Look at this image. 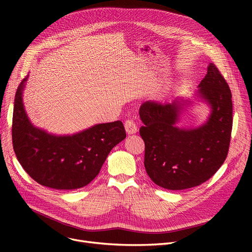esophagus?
<instances>
[{"label":"esophagus","instance_id":"1","mask_svg":"<svg viewBox=\"0 0 252 252\" xmlns=\"http://www.w3.org/2000/svg\"><path fill=\"white\" fill-rule=\"evenodd\" d=\"M125 127L127 134H136L138 130V127L133 119H126L125 122Z\"/></svg>","mask_w":252,"mask_h":252}]
</instances>
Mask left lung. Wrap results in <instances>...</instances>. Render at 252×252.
<instances>
[{
    "instance_id": "1",
    "label": "left lung",
    "mask_w": 252,
    "mask_h": 252,
    "mask_svg": "<svg viewBox=\"0 0 252 252\" xmlns=\"http://www.w3.org/2000/svg\"><path fill=\"white\" fill-rule=\"evenodd\" d=\"M199 96L211 107L208 121L194 129L180 128V104L146 101L140 108L144 126V165L149 178L167 190L199 186L213 177L229 152L233 126L232 93L217 66L210 63L199 84Z\"/></svg>"
}]
</instances>
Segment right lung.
Returning <instances> with one entry per match:
<instances>
[{"instance_id":"add662e5","label":"right lung","mask_w":252,"mask_h":252,"mask_svg":"<svg viewBox=\"0 0 252 252\" xmlns=\"http://www.w3.org/2000/svg\"><path fill=\"white\" fill-rule=\"evenodd\" d=\"M25 81L17 88L12 119V144L18 161L42 186L57 190L87 186L97 177L111 149L126 138L124 124H100L73 136L47 134L34 127L24 111Z\"/></svg>"}]
</instances>
